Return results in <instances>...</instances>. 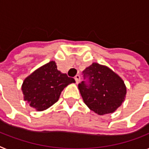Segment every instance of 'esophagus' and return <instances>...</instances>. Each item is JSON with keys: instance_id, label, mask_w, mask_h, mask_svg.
<instances>
[{"instance_id": "esophagus-1", "label": "esophagus", "mask_w": 149, "mask_h": 149, "mask_svg": "<svg viewBox=\"0 0 149 149\" xmlns=\"http://www.w3.org/2000/svg\"><path fill=\"white\" fill-rule=\"evenodd\" d=\"M75 80H76V83H79L80 82V76L79 75H77L76 77H75Z\"/></svg>"}]
</instances>
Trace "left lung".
Segmentation results:
<instances>
[{"mask_svg": "<svg viewBox=\"0 0 149 149\" xmlns=\"http://www.w3.org/2000/svg\"><path fill=\"white\" fill-rule=\"evenodd\" d=\"M78 85L85 104L98 115L114 112L125 100L126 87L118 75L106 66L93 63L83 72Z\"/></svg>", "mask_w": 149, "mask_h": 149, "instance_id": "obj_1", "label": "left lung"}]
</instances>
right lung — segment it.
<instances>
[{"label": "right lung", "instance_id": "1", "mask_svg": "<svg viewBox=\"0 0 149 149\" xmlns=\"http://www.w3.org/2000/svg\"><path fill=\"white\" fill-rule=\"evenodd\" d=\"M75 79L57 70L50 61L31 73L22 85L24 99L37 111H43L56 102L66 86Z\"/></svg>", "mask_w": 149, "mask_h": 149}]
</instances>
